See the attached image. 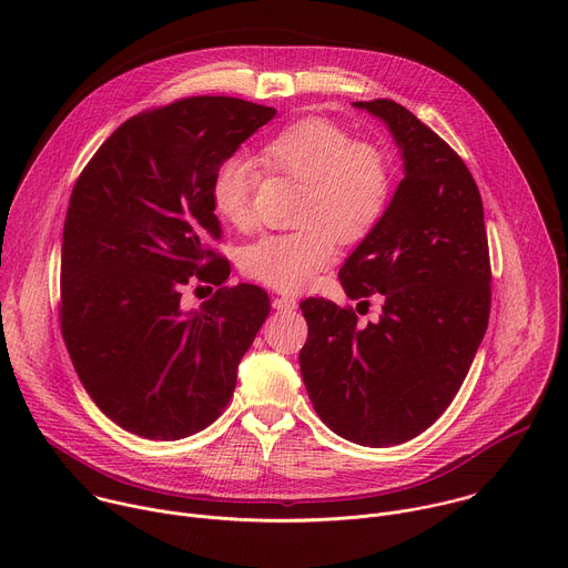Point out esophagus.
<instances>
[{
  "mask_svg": "<svg viewBox=\"0 0 568 568\" xmlns=\"http://www.w3.org/2000/svg\"><path fill=\"white\" fill-rule=\"evenodd\" d=\"M272 305H274V310H278V312H292V310H296V298H294V296H276V298L272 301Z\"/></svg>",
  "mask_w": 568,
  "mask_h": 568,
  "instance_id": "34e87169",
  "label": "esophagus"
}]
</instances>
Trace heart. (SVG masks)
<instances>
[{"mask_svg":"<svg viewBox=\"0 0 568 568\" xmlns=\"http://www.w3.org/2000/svg\"><path fill=\"white\" fill-rule=\"evenodd\" d=\"M263 161L303 184V229L267 233L242 252V272L278 292H298L337 258V240H362L384 213L390 178L384 159L328 121H301L263 148ZM258 169L245 154L222 159L211 178V204L220 220L245 226Z\"/></svg>","mask_w":568,"mask_h":568,"instance_id":"obj_1","label":"heart"}]
</instances>
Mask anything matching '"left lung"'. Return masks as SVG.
Wrapping results in <instances>:
<instances>
[{"mask_svg": "<svg viewBox=\"0 0 568 568\" xmlns=\"http://www.w3.org/2000/svg\"><path fill=\"white\" fill-rule=\"evenodd\" d=\"M384 121L404 178L339 270L348 298L382 294L377 323L326 298L301 303V375L318 418L366 445L407 443L458 393L490 318L483 202L463 159L407 108L357 101Z\"/></svg>", "mask_w": 568, "mask_h": 568, "instance_id": "8db88e82", "label": "left lung"}]
</instances>
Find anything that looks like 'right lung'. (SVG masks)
I'll list each match as a JSON object with an SVG mask.
<instances>
[{
  "instance_id": "add662e5",
  "label": "right lung",
  "mask_w": 568,
  "mask_h": 568,
  "mask_svg": "<svg viewBox=\"0 0 568 568\" xmlns=\"http://www.w3.org/2000/svg\"><path fill=\"white\" fill-rule=\"evenodd\" d=\"M274 108L193 97L128 119L80 173L62 231L60 326L97 407L150 440L209 427L270 314L265 290L229 278L211 178ZM197 273L221 290L181 310Z\"/></svg>"
}]
</instances>
